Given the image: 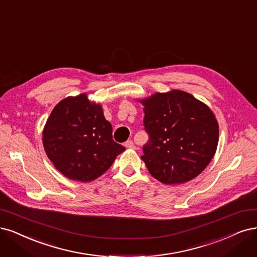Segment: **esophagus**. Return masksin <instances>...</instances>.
I'll return each instance as SVG.
<instances>
[{
    "instance_id": "34e87169",
    "label": "esophagus",
    "mask_w": 257,
    "mask_h": 257,
    "mask_svg": "<svg viewBox=\"0 0 257 257\" xmlns=\"http://www.w3.org/2000/svg\"><path fill=\"white\" fill-rule=\"evenodd\" d=\"M124 146H125V148H128V149H135V145L132 140H127L124 144Z\"/></svg>"
}]
</instances>
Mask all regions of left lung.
Instances as JSON below:
<instances>
[{"instance_id":"left-lung-1","label":"left lung","mask_w":257,"mask_h":257,"mask_svg":"<svg viewBox=\"0 0 257 257\" xmlns=\"http://www.w3.org/2000/svg\"><path fill=\"white\" fill-rule=\"evenodd\" d=\"M138 102L144 105V124L150 136L141 156L149 172L166 185L197 178L217 150L219 125L214 112L178 89Z\"/></svg>"}]
</instances>
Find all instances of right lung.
<instances>
[{"instance_id":"obj_1","label":"right lung","mask_w":257,"mask_h":257,"mask_svg":"<svg viewBox=\"0 0 257 257\" xmlns=\"http://www.w3.org/2000/svg\"><path fill=\"white\" fill-rule=\"evenodd\" d=\"M50 161L66 178L91 182L109 169L125 148L114 143L102 105L86 93L68 96L53 108L42 132Z\"/></svg>"}]
</instances>
